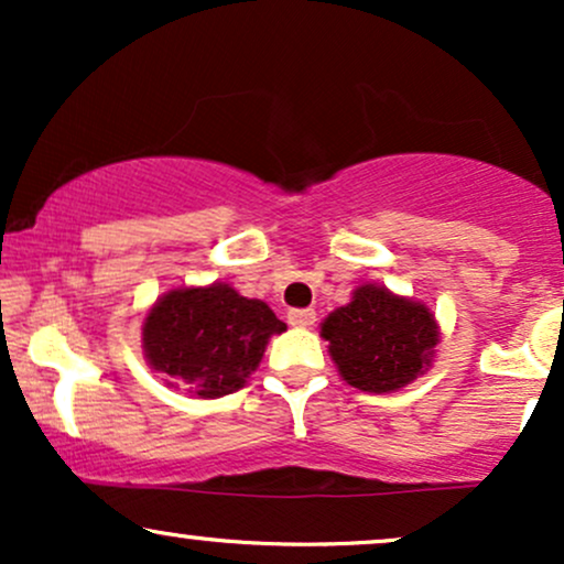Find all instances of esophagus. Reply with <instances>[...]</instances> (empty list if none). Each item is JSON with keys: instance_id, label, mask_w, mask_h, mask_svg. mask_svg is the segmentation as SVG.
Listing matches in <instances>:
<instances>
[{"instance_id": "obj_1", "label": "esophagus", "mask_w": 564, "mask_h": 564, "mask_svg": "<svg viewBox=\"0 0 564 564\" xmlns=\"http://www.w3.org/2000/svg\"><path fill=\"white\" fill-rule=\"evenodd\" d=\"M289 323L296 328H310L315 323V310H291Z\"/></svg>"}]
</instances>
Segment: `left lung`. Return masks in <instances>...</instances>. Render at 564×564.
<instances>
[{
  "mask_svg": "<svg viewBox=\"0 0 564 564\" xmlns=\"http://www.w3.org/2000/svg\"><path fill=\"white\" fill-rule=\"evenodd\" d=\"M321 336L347 384L381 394L398 392L432 366L440 328L426 304L366 283L321 323Z\"/></svg>",
  "mask_w": 564,
  "mask_h": 564,
  "instance_id": "obj_1",
  "label": "left lung"
}]
</instances>
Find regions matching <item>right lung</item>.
I'll use <instances>...</instances> for the list:
<instances>
[{"label":"right lung","mask_w":564,"mask_h":564,"mask_svg":"<svg viewBox=\"0 0 564 564\" xmlns=\"http://www.w3.org/2000/svg\"><path fill=\"white\" fill-rule=\"evenodd\" d=\"M286 332L262 300L228 283L166 291L142 323V352L172 387L198 398L238 392L260 366L270 336Z\"/></svg>","instance_id":"add662e5"}]
</instances>
